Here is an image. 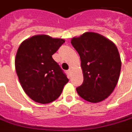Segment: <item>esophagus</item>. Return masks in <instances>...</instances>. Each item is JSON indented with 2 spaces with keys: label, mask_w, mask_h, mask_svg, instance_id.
Listing matches in <instances>:
<instances>
[{
  "label": "esophagus",
  "mask_w": 132,
  "mask_h": 132,
  "mask_svg": "<svg viewBox=\"0 0 132 132\" xmlns=\"http://www.w3.org/2000/svg\"><path fill=\"white\" fill-rule=\"evenodd\" d=\"M67 73H68V76H69V77H71V70H70V69H69L68 71H67Z\"/></svg>",
  "instance_id": "34e87169"
}]
</instances>
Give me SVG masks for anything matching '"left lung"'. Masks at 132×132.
Instances as JSON below:
<instances>
[{
    "instance_id": "1",
    "label": "left lung",
    "mask_w": 132,
    "mask_h": 132,
    "mask_svg": "<svg viewBox=\"0 0 132 132\" xmlns=\"http://www.w3.org/2000/svg\"><path fill=\"white\" fill-rule=\"evenodd\" d=\"M71 44L79 53L83 82L77 88L82 98L98 103L114 90L121 71V59L116 45L98 33L86 32L73 37Z\"/></svg>"
}]
</instances>
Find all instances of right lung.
<instances>
[{
	"instance_id": "right-lung-1",
	"label": "right lung",
	"mask_w": 132,
	"mask_h": 132,
	"mask_svg": "<svg viewBox=\"0 0 132 132\" xmlns=\"http://www.w3.org/2000/svg\"><path fill=\"white\" fill-rule=\"evenodd\" d=\"M64 39L35 35L21 43L15 59L20 84L35 102L48 104L58 98L69 80L52 55Z\"/></svg>"
}]
</instances>
